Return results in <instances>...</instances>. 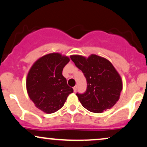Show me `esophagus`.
Masks as SVG:
<instances>
[{
	"mask_svg": "<svg viewBox=\"0 0 147 147\" xmlns=\"http://www.w3.org/2000/svg\"><path fill=\"white\" fill-rule=\"evenodd\" d=\"M73 90H74V92H76L77 90V86H75V87H73Z\"/></svg>",
	"mask_w": 147,
	"mask_h": 147,
	"instance_id": "esophagus-1",
	"label": "esophagus"
}]
</instances>
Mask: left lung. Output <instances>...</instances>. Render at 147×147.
Listing matches in <instances>:
<instances>
[{"label": "left lung", "mask_w": 147, "mask_h": 147, "mask_svg": "<svg viewBox=\"0 0 147 147\" xmlns=\"http://www.w3.org/2000/svg\"><path fill=\"white\" fill-rule=\"evenodd\" d=\"M70 59L86 79V92L76 94L82 106L96 113L113 107L119 99L122 82L112 63L95 55L88 59L72 55Z\"/></svg>", "instance_id": "8db88e82"}]
</instances>
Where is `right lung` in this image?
<instances>
[{"label":"right lung","instance_id":"obj_1","mask_svg":"<svg viewBox=\"0 0 147 147\" xmlns=\"http://www.w3.org/2000/svg\"><path fill=\"white\" fill-rule=\"evenodd\" d=\"M68 57L59 53L42 57L34 63L27 77L28 95L38 109L53 113L64 105L68 96L73 92L62 75Z\"/></svg>","mask_w":147,"mask_h":147}]
</instances>
